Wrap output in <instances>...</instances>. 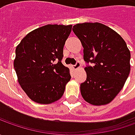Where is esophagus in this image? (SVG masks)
I'll return each mask as SVG.
<instances>
[{
    "label": "esophagus",
    "instance_id": "esophagus-1",
    "mask_svg": "<svg viewBox=\"0 0 135 135\" xmlns=\"http://www.w3.org/2000/svg\"><path fill=\"white\" fill-rule=\"evenodd\" d=\"M80 63L79 61H76V65H73V68H74V70H76V69H79V68H80Z\"/></svg>",
    "mask_w": 135,
    "mask_h": 135
}]
</instances>
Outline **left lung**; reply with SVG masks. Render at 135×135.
I'll use <instances>...</instances> for the list:
<instances>
[{
    "mask_svg": "<svg viewBox=\"0 0 135 135\" xmlns=\"http://www.w3.org/2000/svg\"><path fill=\"white\" fill-rule=\"evenodd\" d=\"M73 31L83 46V59L94 65L85 68L86 80L80 84L83 99L95 106L110 103L129 75L131 53L122 37L105 25L85 22Z\"/></svg>",
    "mask_w": 135,
    "mask_h": 135,
    "instance_id": "8db88e82",
    "label": "left lung"
}]
</instances>
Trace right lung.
<instances>
[{"instance_id": "1", "label": "right lung", "mask_w": 135, "mask_h": 135, "mask_svg": "<svg viewBox=\"0 0 135 135\" xmlns=\"http://www.w3.org/2000/svg\"><path fill=\"white\" fill-rule=\"evenodd\" d=\"M71 28V25H46L31 31L16 46L14 68L18 83L36 103L52 104L65 92L71 76L61 61Z\"/></svg>"}]
</instances>
